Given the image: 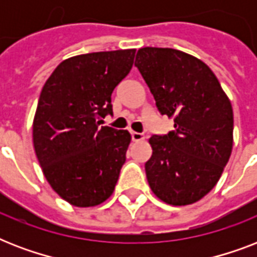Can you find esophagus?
Returning <instances> with one entry per match:
<instances>
[{"label":"esophagus","mask_w":257,"mask_h":257,"mask_svg":"<svg viewBox=\"0 0 257 257\" xmlns=\"http://www.w3.org/2000/svg\"><path fill=\"white\" fill-rule=\"evenodd\" d=\"M131 136H132L133 141H141L144 140V135L139 132H131Z\"/></svg>","instance_id":"obj_1"}]
</instances>
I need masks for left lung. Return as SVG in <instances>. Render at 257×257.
Wrapping results in <instances>:
<instances>
[{"label": "left lung", "mask_w": 257, "mask_h": 257, "mask_svg": "<svg viewBox=\"0 0 257 257\" xmlns=\"http://www.w3.org/2000/svg\"><path fill=\"white\" fill-rule=\"evenodd\" d=\"M135 65L159 112L175 121V131L149 139V187L171 205L196 203L215 187L231 156V101L209 66L181 50L141 48Z\"/></svg>", "instance_id": "left-lung-1"}]
</instances>
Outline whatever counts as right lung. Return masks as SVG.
<instances>
[{"label":"right lung","instance_id":"obj_1","mask_svg":"<svg viewBox=\"0 0 257 257\" xmlns=\"http://www.w3.org/2000/svg\"><path fill=\"white\" fill-rule=\"evenodd\" d=\"M136 49L80 54L62 61L42 88L33 145L44 176L74 207H94L114 191L131 144L128 131L101 126L112 92L131 72Z\"/></svg>","mask_w":257,"mask_h":257}]
</instances>
